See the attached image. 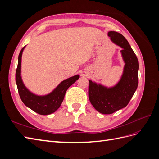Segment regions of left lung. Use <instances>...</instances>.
Instances as JSON below:
<instances>
[{"label":"left lung","instance_id":"8db88e82","mask_svg":"<svg viewBox=\"0 0 159 159\" xmlns=\"http://www.w3.org/2000/svg\"><path fill=\"white\" fill-rule=\"evenodd\" d=\"M108 36L115 44L123 48L121 52L125 65L121 80L113 88H105L89 80L90 102L96 110L103 114H111L126 107L138 86L139 62L131 46L120 33L111 31Z\"/></svg>","mask_w":159,"mask_h":159}]
</instances>
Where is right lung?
Listing matches in <instances>:
<instances>
[{
  "label": "right lung",
  "mask_w": 159,
  "mask_h": 159,
  "mask_svg": "<svg viewBox=\"0 0 159 159\" xmlns=\"http://www.w3.org/2000/svg\"><path fill=\"white\" fill-rule=\"evenodd\" d=\"M23 47L18 56V66L16 70V83L19 95L26 106L40 115H49L55 112L63 102L67 89L80 78L78 75H74L61 82L59 85L48 95L37 96L30 92L23 84L20 76L21 57Z\"/></svg>",
  "instance_id": "right-lung-1"
}]
</instances>
